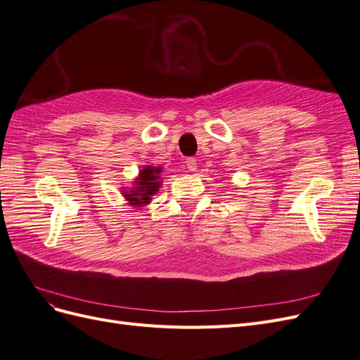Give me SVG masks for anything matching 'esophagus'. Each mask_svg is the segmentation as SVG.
<instances>
[{
  "mask_svg": "<svg viewBox=\"0 0 360 360\" xmlns=\"http://www.w3.org/2000/svg\"><path fill=\"white\" fill-rule=\"evenodd\" d=\"M186 165H188V169L189 171H197V160H195L193 158H189L188 160H186Z\"/></svg>",
  "mask_w": 360,
  "mask_h": 360,
  "instance_id": "1",
  "label": "esophagus"
}]
</instances>
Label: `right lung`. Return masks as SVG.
Returning a JSON list of instances; mask_svg holds the SVG:
<instances>
[{"label":"right lung","instance_id":"add662e5","mask_svg":"<svg viewBox=\"0 0 360 360\" xmlns=\"http://www.w3.org/2000/svg\"><path fill=\"white\" fill-rule=\"evenodd\" d=\"M162 168L147 165L139 171V176L135 179V186L129 192L123 191V197L134 207H143L151 201V197L159 191Z\"/></svg>","mask_w":360,"mask_h":360}]
</instances>
